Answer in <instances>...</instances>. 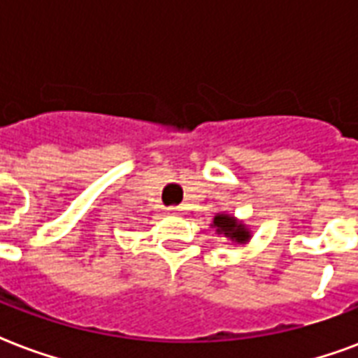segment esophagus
Listing matches in <instances>:
<instances>
[{
    "label": "esophagus",
    "instance_id": "1",
    "mask_svg": "<svg viewBox=\"0 0 358 358\" xmlns=\"http://www.w3.org/2000/svg\"><path fill=\"white\" fill-rule=\"evenodd\" d=\"M167 210H169V214H174V215L182 214V208H180V206H171V208Z\"/></svg>",
    "mask_w": 358,
    "mask_h": 358
}]
</instances>
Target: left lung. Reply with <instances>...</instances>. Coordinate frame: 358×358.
<instances>
[{
	"mask_svg": "<svg viewBox=\"0 0 358 358\" xmlns=\"http://www.w3.org/2000/svg\"><path fill=\"white\" fill-rule=\"evenodd\" d=\"M210 227L214 229L215 234L231 240L234 245H244L252 238L250 227L242 220H236L231 214H215L214 222L210 223Z\"/></svg>",
	"mask_w": 358,
	"mask_h": 358,
	"instance_id": "8db88e82",
	"label": "left lung"
}]
</instances>
